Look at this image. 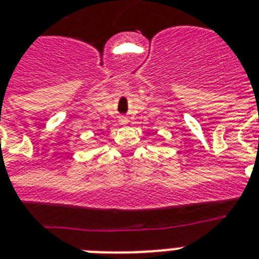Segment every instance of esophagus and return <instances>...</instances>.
Instances as JSON below:
<instances>
[{
  "instance_id": "34e87169",
  "label": "esophagus",
  "mask_w": 259,
  "mask_h": 259,
  "mask_svg": "<svg viewBox=\"0 0 259 259\" xmlns=\"http://www.w3.org/2000/svg\"><path fill=\"white\" fill-rule=\"evenodd\" d=\"M127 122H129V119H127V118H126V117H121V118H119V123H121V125H126Z\"/></svg>"
}]
</instances>
